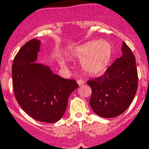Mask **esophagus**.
Wrapping results in <instances>:
<instances>
[{
  "label": "esophagus",
  "mask_w": 149,
  "mask_h": 149,
  "mask_svg": "<svg viewBox=\"0 0 149 149\" xmlns=\"http://www.w3.org/2000/svg\"><path fill=\"white\" fill-rule=\"evenodd\" d=\"M77 83H78V85H79V86H80V85H83V84H84V81H83V80H81V79H80V80H77Z\"/></svg>",
  "instance_id": "1"
}]
</instances>
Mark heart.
Instances as JSON below:
<instances>
[{"label": "heart", "instance_id": "obj_1", "mask_svg": "<svg viewBox=\"0 0 149 149\" xmlns=\"http://www.w3.org/2000/svg\"><path fill=\"white\" fill-rule=\"evenodd\" d=\"M112 45L105 40H92L78 46L73 50L72 57L81 59L82 67L89 75L103 71L110 62Z\"/></svg>", "mask_w": 149, "mask_h": 149}]
</instances>
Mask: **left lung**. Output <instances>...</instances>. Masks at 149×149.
<instances>
[{"instance_id": "obj_1", "label": "left lung", "mask_w": 149, "mask_h": 149, "mask_svg": "<svg viewBox=\"0 0 149 149\" xmlns=\"http://www.w3.org/2000/svg\"><path fill=\"white\" fill-rule=\"evenodd\" d=\"M123 54L103 76L90 79L92 89L90 105L97 115L114 118L124 113L134 100L138 86L137 69L130 48L123 42Z\"/></svg>"}]
</instances>
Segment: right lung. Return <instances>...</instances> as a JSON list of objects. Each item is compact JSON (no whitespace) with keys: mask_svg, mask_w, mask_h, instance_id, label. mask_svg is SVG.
I'll return each mask as SVG.
<instances>
[{"mask_svg":"<svg viewBox=\"0 0 149 149\" xmlns=\"http://www.w3.org/2000/svg\"><path fill=\"white\" fill-rule=\"evenodd\" d=\"M40 42L32 39L20 48L12 68L13 86L18 104L40 122H57L64 115L70 95L78 88L75 80L54 74L49 66L35 63Z\"/></svg>","mask_w":149,"mask_h":149,"instance_id":"1","label":"right lung"}]
</instances>
